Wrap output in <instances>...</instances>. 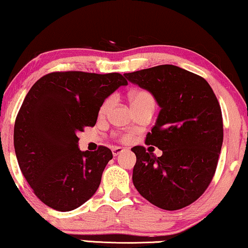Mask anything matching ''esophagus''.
<instances>
[{"instance_id":"1","label":"esophagus","mask_w":248,"mask_h":248,"mask_svg":"<svg viewBox=\"0 0 248 248\" xmlns=\"http://www.w3.org/2000/svg\"><path fill=\"white\" fill-rule=\"evenodd\" d=\"M123 151H125V149L122 148V147H115V148H113V155H118L120 154H122V152H123Z\"/></svg>"}]
</instances>
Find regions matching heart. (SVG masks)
<instances>
[{"instance_id":"1","label":"heart","mask_w":248,"mask_h":248,"mask_svg":"<svg viewBox=\"0 0 248 248\" xmlns=\"http://www.w3.org/2000/svg\"><path fill=\"white\" fill-rule=\"evenodd\" d=\"M130 101H131V106L133 109L139 107H143V106H155V100L154 97L151 96L150 93L145 90H138L134 91L130 94ZM114 103V97L110 96L105 99L103 105L100 106L99 113L101 115L106 114L108 109L111 107V105Z\"/></svg>"}]
</instances>
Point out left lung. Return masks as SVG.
I'll return each instance as SVG.
<instances>
[{
  "instance_id": "8db88e82",
  "label": "left lung",
  "mask_w": 248,
  "mask_h": 248,
  "mask_svg": "<svg viewBox=\"0 0 248 248\" xmlns=\"http://www.w3.org/2000/svg\"><path fill=\"white\" fill-rule=\"evenodd\" d=\"M124 77L148 90L160 107L145 143L162 155L155 157L140 145L132 148L137 155L135 188L160 209L185 208L204 193L216 172L223 141L218 99L202 77L169 64Z\"/></svg>"
}]
</instances>
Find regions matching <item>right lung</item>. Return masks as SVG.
<instances>
[{"instance_id": "right-lung-1", "label": "right lung", "mask_w": 248, "mask_h": 248, "mask_svg": "<svg viewBox=\"0 0 248 248\" xmlns=\"http://www.w3.org/2000/svg\"><path fill=\"white\" fill-rule=\"evenodd\" d=\"M127 81L120 73L80 71L46 74L31 87L15 124L16 155L37 198L66 212L87 202L99 187L113 158L110 149L81 151L78 133L94 126L105 99Z\"/></svg>"}]
</instances>
